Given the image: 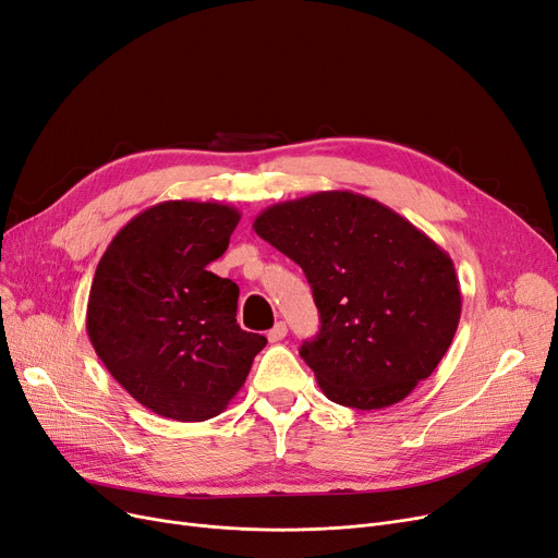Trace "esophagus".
<instances>
[{"label":"esophagus","mask_w":558,"mask_h":558,"mask_svg":"<svg viewBox=\"0 0 558 558\" xmlns=\"http://www.w3.org/2000/svg\"><path fill=\"white\" fill-rule=\"evenodd\" d=\"M286 333H288L286 323H277L270 331H267V341H270V343H279V341H283Z\"/></svg>","instance_id":"1"}]
</instances>
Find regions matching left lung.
<instances>
[{
	"label": "left lung",
	"mask_w": 558,
	"mask_h": 558,
	"mask_svg": "<svg viewBox=\"0 0 558 558\" xmlns=\"http://www.w3.org/2000/svg\"><path fill=\"white\" fill-rule=\"evenodd\" d=\"M254 231L311 283L320 331L300 354L329 400L383 410L433 375L460 323V281L412 221L331 190L265 208Z\"/></svg>",
	"instance_id": "left-lung-1"
}]
</instances>
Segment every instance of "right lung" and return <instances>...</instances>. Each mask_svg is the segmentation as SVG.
<instances>
[{
	"label": "right lung",
	"instance_id": "1",
	"mask_svg": "<svg viewBox=\"0 0 558 558\" xmlns=\"http://www.w3.org/2000/svg\"><path fill=\"white\" fill-rule=\"evenodd\" d=\"M238 221V208L217 202H162L132 217L96 267L88 339L111 377L155 414H221L267 343L235 320L240 288L206 270Z\"/></svg>",
	"mask_w": 558,
	"mask_h": 558
}]
</instances>
